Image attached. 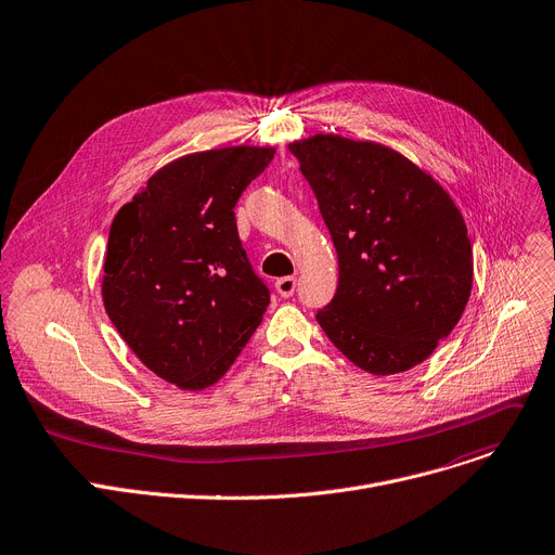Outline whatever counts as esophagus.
<instances>
[{"label":"esophagus","mask_w":555,"mask_h":555,"mask_svg":"<svg viewBox=\"0 0 555 555\" xmlns=\"http://www.w3.org/2000/svg\"><path fill=\"white\" fill-rule=\"evenodd\" d=\"M274 287H276V292L281 294L283 299H289L292 294H294V289H297V279H294V276H283V279H279L274 283Z\"/></svg>","instance_id":"1"}]
</instances>
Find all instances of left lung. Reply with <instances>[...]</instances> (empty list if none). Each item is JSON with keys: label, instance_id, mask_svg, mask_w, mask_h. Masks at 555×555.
Instances as JSON below:
<instances>
[{"label": "left lung", "instance_id": "obj_1", "mask_svg": "<svg viewBox=\"0 0 555 555\" xmlns=\"http://www.w3.org/2000/svg\"><path fill=\"white\" fill-rule=\"evenodd\" d=\"M339 256V285L317 321L361 371L422 363L457 325L473 247L451 196L377 142L319 133L289 144Z\"/></svg>", "mask_w": 555, "mask_h": 555}]
</instances>
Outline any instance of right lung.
Here are the masks:
<instances>
[{"label": "right lung", "instance_id": "obj_1", "mask_svg": "<svg viewBox=\"0 0 555 555\" xmlns=\"http://www.w3.org/2000/svg\"><path fill=\"white\" fill-rule=\"evenodd\" d=\"M274 150L228 146L156 171L114 218L102 299L152 373L203 390L236 361L270 304L243 249L234 207Z\"/></svg>", "mask_w": 555, "mask_h": 555}]
</instances>
